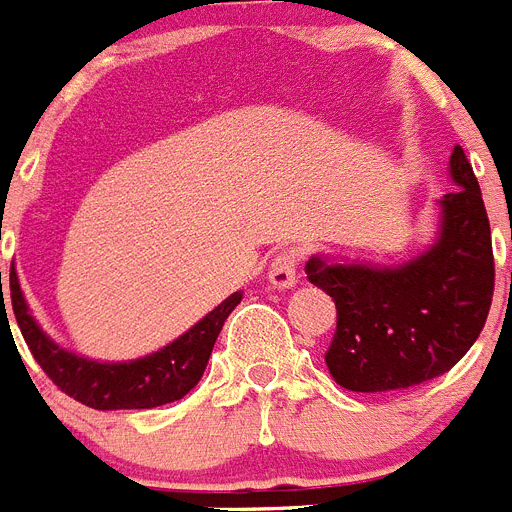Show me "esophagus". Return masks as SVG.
Masks as SVG:
<instances>
[{
	"instance_id": "1",
	"label": "esophagus",
	"mask_w": 512,
	"mask_h": 512,
	"mask_svg": "<svg viewBox=\"0 0 512 512\" xmlns=\"http://www.w3.org/2000/svg\"><path fill=\"white\" fill-rule=\"evenodd\" d=\"M269 285L274 290H292L298 285V253L282 251L269 264Z\"/></svg>"
}]
</instances>
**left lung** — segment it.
<instances>
[{"label": "left lung", "instance_id": "left-lung-1", "mask_svg": "<svg viewBox=\"0 0 512 512\" xmlns=\"http://www.w3.org/2000/svg\"><path fill=\"white\" fill-rule=\"evenodd\" d=\"M458 189L438 202V233L404 264H305L310 285L336 303V334L326 352L347 391L386 393L448 373L479 339L495 290L487 209L461 147L451 152Z\"/></svg>", "mask_w": 512, "mask_h": 512}]
</instances>
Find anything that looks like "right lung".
Segmentation results:
<instances>
[{"label": "right lung", "instance_id": "right-lung-1", "mask_svg": "<svg viewBox=\"0 0 512 512\" xmlns=\"http://www.w3.org/2000/svg\"><path fill=\"white\" fill-rule=\"evenodd\" d=\"M10 298L17 326L23 331L25 344L43 368V373L74 401L108 412V409H152V406L183 399L196 383L202 381L214 342H217L227 316L243 298V292H233L212 313H207L202 321H196L186 334L165 344L163 349L126 362L90 360V357L59 347L30 313L15 266L10 269Z\"/></svg>", "mask_w": 512, "mask_h": 512}]
</instances>
